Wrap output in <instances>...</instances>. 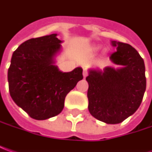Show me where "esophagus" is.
<instances>
[{
    "label": "esophagus",
    "mask_w": 152,
    "mask_h": 152,
    "mask_svg": "<svg viewBox=\"0 0 152 152\" xmlns=\"http://www.w3.org/2000/svg\"><path fill=\"white\" fill-rule=\"evenodd\" d=\"M83 75L84 78L88 76V71L86 69H83Z\"/></svg>",
    "instance_id": "esophagus-1"
}]
</instances>
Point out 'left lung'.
<instances>
[{
  "instance_id": "left-lung-1",
  "label": "left lung",
  "mask_w": 152,
  "mask_h": 152,
  "mask_svg": "<svg viewBox=\"0 0 152 152\" xmlns=\"http://www.w3.org/2000/svg\"><path fill=\"white\" fill-rule=\"evenodd\" d=\"M112 44L117 51L111 54L110 59L122 68L90 70L86 80L91 115L107 124H118L141 105L146 79L144 60L137 51L126 43L112 41Z\"/></svg>"
}]
</instances>
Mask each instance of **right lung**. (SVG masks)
<instances>
[{
    "instance_id": "1",
    "label": "right lung",
    "mask_w": 152,
    "mask_h": 152,
    "mask_svg": "<svg viewBox=\"0 0 152 152\" xmlns=\"http://www.w3.org/2000/svg\"><path fill=\"white\" fill-rule=\"evenodd\" d=\"M52 34L22 43L8 69L10 97L30 118L45 120L62 112L67 94L82 80L83 69L63 73L54 64L62 42Z\"/></svg>"
}]
</instances>
